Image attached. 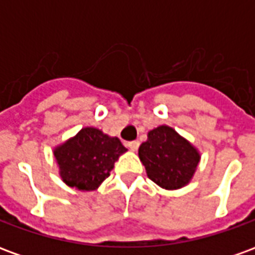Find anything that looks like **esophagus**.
<instances>
[{
    "mask_svg": "<svg viewBox=\"0 0 255 255\" xmlns=\"http://www.w3.org/2000/svg\"><path fill=\"white\" fill-rule=\"evenodd\" d=\"M127 146L129 147V149L135 151V150H138L139 142H138V140H131V142H127Z\"/></svg>",
    "mask_w": 255,
    "mask_h": 255,
    "instance_id": "obj_1",
    "label": "esophagus"
}]
</instances>
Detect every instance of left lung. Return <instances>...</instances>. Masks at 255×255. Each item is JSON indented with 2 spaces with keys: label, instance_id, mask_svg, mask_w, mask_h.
I'll use <instances>...</instances> for the list:
<instances>
[{
  "label": "left lung",
  "instance_id": "left-lung-1",
  "mask_svg": "<svg viewBox=\"0 0 255 255\" xmlns=\"http://www.w3.org/2000/svg\"><path fill=\"white\" fill-rule=\"evenodd\" d=\"M139 158L150 180L166 190L186 186L199 162L197 150L166 126L150 131L139 147Z\"/></svg>",
  "mask_w": 255,
  "mask_h": 255
}]
</instances>
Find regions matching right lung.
I'll list each match as a JSON object with an SVG mask.
<instances>
[{
    "label": "right lung",
    "mask_w": 255,
    "mask_h": 255,
    "mask_svg": "<svg viewBox=\"0 0 255 255\" xmlns=\"http://www.w3.org/2000/svg\"><path fill=\"white\" fill-rule=\"evenodd\" d=\"M124 151L127 149L119 138H109L100 129L87 127L54 150V157L68 186L93 191L109 177L115 162Z\"/></svg>",
    "instance_id": "add662e5"
}]
</instances>
